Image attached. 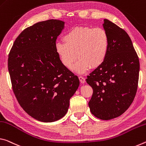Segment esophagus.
<instances>
[{
    "mask_svg": "<svg viewBox=\"0 0 146 146\" xmlns=\"http://www.w3.org/2000/svg\"><path fill=\"white\" fill-rule=\"evenodd\" d=\"M79 80H80L81 83H84L85 82V78L82 77V76H79Z\"/></svg>",
    "mask_w": 146,
    "mask_h": 146,
    "instance_id": "esophagus-1",
    "label": "esophagus"
}]
</instances>
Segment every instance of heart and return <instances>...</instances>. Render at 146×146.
<instances>
[{
    "label": "heart",
    "mask_w": 146,
    "mask_h": 146,
    "mask_svg": "<svg viewBox=\"0 0 146 146\" xmlns=\"http://www.w3.org/2000/svg\"><path fill=\"white\" fill-rule=\"evenodd\" d=\"M64 41L57 42L55 50L64 66L82 74L91 68L104 63L109 49V36L102 28L76 26L69 30L63 37Z\"/></svg>",
    "instance_id": "b5f03b06"
}]
</instances>
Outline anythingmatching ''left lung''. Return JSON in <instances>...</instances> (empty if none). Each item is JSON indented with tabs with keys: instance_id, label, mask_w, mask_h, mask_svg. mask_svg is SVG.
I'll use <instances>...</instances> for the list:
<instances>
[{
	"instance_id": "left-lung-1",
	"label": "left lung",
	"mask_w": 146,
	"mask_h": 146,
	"mask_svg": "<svg viewBox=\"0 0 146 146\" xmlns=\"http://www.w3.org/2000/svg\"><path fill=\"white\" fill-rule=\"evenodd\" d=\"M103 27L109 36L106 59L87 76L93 89L90 112L101 120L116 118L125 112L137 93L140 64L129 36L115 24L104 19Z\"/></svg>"
}]
</instances>
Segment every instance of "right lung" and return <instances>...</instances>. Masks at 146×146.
<instances>
[{"label": "right lung", "mask_w": 146, "mask_h": 146, "mask_svg": "<svg viewBox=\"0 0 146 146\" xmlns=\"http://www.w3.org/2000/svg\"><path fill=\"white\" fill-rule=\"evenodd\" d=\"M64 22L50 19L23 31L8 56V71L14 94L30 116L53 122L67 113L80 80L63 65L56 54L57 36Z\"/></svg>", "instance_id": "1"}]
</instances>
